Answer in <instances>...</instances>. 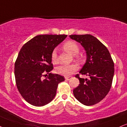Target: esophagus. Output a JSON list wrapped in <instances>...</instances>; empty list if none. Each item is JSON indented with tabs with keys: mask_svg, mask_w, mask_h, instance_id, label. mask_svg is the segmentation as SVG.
Returning <instances> with one entry per match:
<instances>
[{
	"mask_svg": "<svg viewBox=\"0 0 127 127\" xmlns=\"http://www.w3.org/2000/svg\"><path fill=\"white\" fill-rule=\"evenodd\" d=\"M71 77H70V76H65V80H70V79H71Z\"/></svg>",
	"mask_w": 127,
	"mask_h": 127,
	"instance_id": "34e87169",
	"label": "esophagus"
}]
</instances>
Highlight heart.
I'll list each match as a JSON object with an SVG mask.
<instances>
[{
  "label": "heart",
  "mask_w": 127,
  "mask_h": 127,
  "mask_svg": "<svg viewBox=\"0 0 127 127\" xmlns=\"http://www.w3.org/2000/svg\"><path fill=\"white\" fill-rule=\"evenodd\" d=\"M63 48L65 51L68 52L70 54L72 55H76V59L82 60V56L77 54L80 50L78 44L74 41H68L63 44ZM51 59L53 62H56L58 60V56L57 51L54 50L51 53ZM78 69V66L76 64H62L59 65L56 68V71L58 74L64 76H68L73 73H74Z\"/></svg>",
  "instance_id": "obj_1"
}]
</instances>
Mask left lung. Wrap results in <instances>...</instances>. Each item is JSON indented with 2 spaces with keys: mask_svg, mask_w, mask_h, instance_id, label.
<instances>
[{
  "mask_svg": "<svg viewBox=\"0 0 127 127\" xmlns=\"http://www.w3.org/2000/svg\"><path fill=\"white\" fill-rule=\"evenodd\" d=\"M70 37L81 44L86 51V63L80 71L89 79L75 77L80 84L73 94L79 102L86 106L96 104L107 95L112 83L114 63L109 51L96 38L89 34L71 35Z\"/></svg>",
  "mask_w": 127,
  "mask_h": 127,
  "instance_id": "8db88e82",
  "label": "left lung"
}]
</instances>
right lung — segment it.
Listing matches in <instances>:
<instances>
[{"instance_id":"add662e5","label":"right lung","mask_w":127,"mask_h":127,"mask_svg":"<svg viewBox=\"0 0 127 127\" xmlns=\"http://www.w3.org/2000/svg\"><path fill=\"white\" fill-rule=\"evenodd\" d=\"M67 35H39L23 45L15 63L18 91L27 102L35 106L50 103L56 95L63 76L50 73L53 69L51 53ZM49 74L42 79L44 73ZM47 74L45 77H46Z\"/></svg>"}]
</instances>
